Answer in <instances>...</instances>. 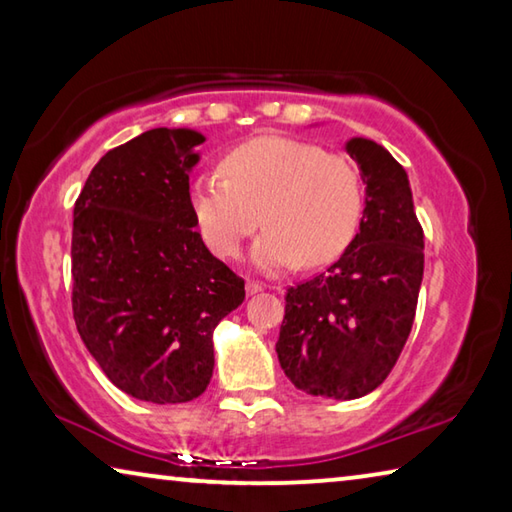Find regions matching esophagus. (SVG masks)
I'll use <instances>...</instances> for the list:
<instances>
[{
  "instance_id": "34e87169",
  "label": "esophagus",
  "mask_w": 512,
  "mask_h": 512,
  "mask_svg": "<svg viewBox=\"0 0 512 512\" xmlns=\"http://www.w3.org/2000/svg\"><path fill=\"white\" fill-rule=\"evenodd\" d=\"M259 291H264V284L262 282H255V280H248L246 282V293H248V296H255V293H259Z\"/></svg>"
}]
</instances>
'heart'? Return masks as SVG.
<instances>
[{"label": "heart", "instance_id": "b5f03b06", "mask_svg": "<svg viewBox=\"0 0 512 512\" xmlns=\"http://www.w3.org/2000/svg\"><path fill=\"white\" fill-rule=\"evenodd\" d=\"M366 189L354 164L323 146L284 135L239 144L219 173H201L189 185V207L205 244L235 257L259 223L253 262L264 271L323 266L357 235Z\"/></svg>", "mask_w": 512, "mask_h": 512}]
</instances>
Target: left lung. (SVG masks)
Instances as JSON below:
<instances>
[{
    "label": "left lung",
    "instance_id": "1",
    "mask_svg": "<svg viewBox=\"0 0 512 512\" xmlns=\"http://www.w3.org/2000/svg\"><path fill=\"white\" fill-rule=\"evenodd\" d=\"M366 183L357 237L311 280L287 289L275 352L298 391L329 400L368 395L409 339L424 271V232L409 178L384 146L354 137Z\"/></svg>",
    "mask_w": 512,
    "mask_h": 512
}]
</instances>
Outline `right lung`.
I'll return each mask as SVG.
<instances>
[{
	"label": "right lung",
	"mask_w": 512,
	"mask_h": 512,
	"mask_svg": "<svg viewBox=\"0 0 512 512\" xmlns=\"http://www.w3.org/2000/svg\"><path fill=\"white\" fill-rule=\"evenodd\" d=\"M187 128H153L94 164L74 203L72 311L85 348L119 391L180 404L212 379V334L246 298L205 248L189 207Z\"/></svg>",
	"instance_id": "1"
}]
</instances>
